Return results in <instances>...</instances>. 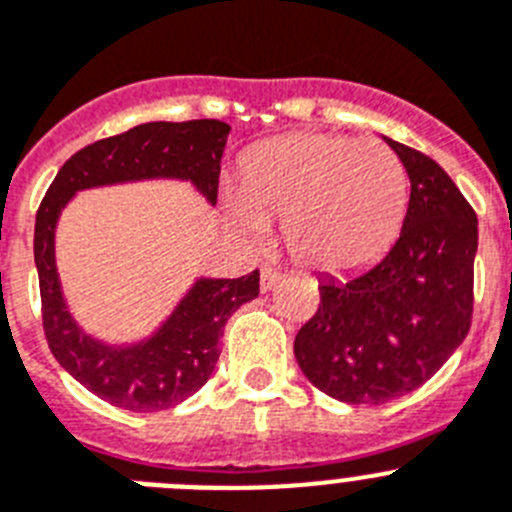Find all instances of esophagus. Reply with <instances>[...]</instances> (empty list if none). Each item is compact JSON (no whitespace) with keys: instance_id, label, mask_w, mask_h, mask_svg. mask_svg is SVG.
Listing matches in <instances>:
<instances>
[{"instance_id":"esophagus-1","label":"esophagus","mask_w":512,"mask_h":512,"mask_svg":"<svg viewBox=\"0 0 512 512\" xmlns=\"http://www.w3.org/2000/svg\"><path fill=\"white\" fill-rule=\"evenodd\" d=\"M280 280H283V273H280V270H275V267L265 265L260 270V288L265 290V293H267V290H273L275 285L280 283Z\"/></svg>"}]
</instances>
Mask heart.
Masks as SVG:
<instances>
[{"instance_id":"1","label":"heart","mask_w":512,"mask_h":512,"mask_svg":"<svg viewBox=\"0 0 512 512\" xmlns=\"http://www.w3.org/2000/svg\"><path fill=\"white\" fill-rule=\"evenodd\" d=\"M408 209V176L380 140L298 132L245 160L229 216L262 237L283 224L293 260L319 273H349L393 245Z\"/></svg>"}]
</instances>
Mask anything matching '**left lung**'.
<instances>
[{
    "instance_id": "obj_1",
    "label": "left lung",
    "mask_w": 512,
    "mask_h": 512,
    "mask_svg": "<svg viewBox=\"0 0 512 512\" xmlns=\"http://www.w3.org/2000/svg\"><path fill=\"white\" fill-rule=\"evenodd\" d=\"M388 145L411 178L398 242L365 273L321 280L319 308L293 342L303 375L352 405L416 390L472 326L477 214L436 160Z\"/></svg>"
}]
</instances>
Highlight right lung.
<instances>
[{
  "label": "right lung",
  "mask_w": 512,
  "mask_h": 512,
  "mask_svg": "<svg viewBox=\"0 0 512 512\" xmlns=\"http://www.w3.org/2000/svg\"><path fill=\"white\" fill-rule=\"evenodd\" d=\"M227 135L229 124L219 119L137 124L71 155L40 201L35 265L48 347L84 388L124 411H165L209 380L229 316L260 293V270L232 280H199L153 339L137 347H104L78 329L63 303L53 257L55 222L81 188L140 178H188L214 204Z\"/></svg>",
  "instance_id": "right-lung-1"
}]
</instances>
